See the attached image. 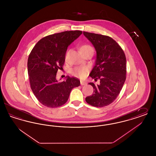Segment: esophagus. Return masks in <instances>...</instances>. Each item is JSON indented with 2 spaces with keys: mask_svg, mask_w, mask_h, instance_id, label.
<instances>
[{
  "mask_svg": "<svg viewBox=\"0 0 156 156\" xmlns=\"http://www.w3.org/2000/svg\"><path fill=\"white\" fill-rule=\"evenodd\" d=\"M87 84V82L82 81H81V85L82 86V85H86Z\"/></svg>",
  "mask_w": 156,
  "mask_h": 156,
  "instance_id": "1",
  "label": "esophagus"
}]
</instances>
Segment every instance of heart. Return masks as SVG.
<instances>
[{
  "instance_id": "heart-1",
  "label": "heart",
  "mask_w": 156,
  "mask_h": 156,
  "mask_svg": "<svg viewBox=\"0 0 156 156\" xmlns=\"http://www.w3.org/2000/svg\"><path fill=\"white\" fill-rule=\"evenodd\" d=\"M90 49H93L92 47H90L89 45H83L80 47V51H86V50H88ZM67 54L66 55V58L67 59ZM72 75H73L74 76H77V77H83L86 73H87V69L84 67H75L74 68H73L71 71Z\"/></svg>"
}]
</instances>
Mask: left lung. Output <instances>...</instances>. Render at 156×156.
<instances>
[{"label": "left lung", "instance_id": "obj_1", "mask_svg": "<svg viewBox=\"0 0 156 156\" xmlns=\"http://www.w3.org/2000/svg\"><path fill=\"white\" fill-rule=\"evenodd\" d=\"M97 51L95 63L89 76L99 85L89 83L94 93L85 98L86 102L95 107L112 104L119 95L126 80V59L122 48L111 37L83 32Z\"/></svg>", "mask_w": 156, "mask_h": 156}]
</instances>
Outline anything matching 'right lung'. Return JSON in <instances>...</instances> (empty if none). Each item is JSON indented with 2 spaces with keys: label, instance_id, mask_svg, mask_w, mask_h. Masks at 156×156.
Masks as SVG:
<instances>
[{
  "label": "right lung",
  "instance_id": "add662e5",
  "mask_svg": "<svg viewBox=\"0 0 156 156\" xmlns=\"http://www.w3.org/2000/svg\"><path fill=\"white\" fill-rule=\"evenodd\" d=\"M82 33V31H66L41 38L30 52L27 69L30 87L38 101L48 108H57L67 102L73 88L80 81L66 76L59 82L56 78L62 69L68 47Z\"/></svg>",
  "mask_w": 156,
  "mask_h": 156
}]
</instances>
